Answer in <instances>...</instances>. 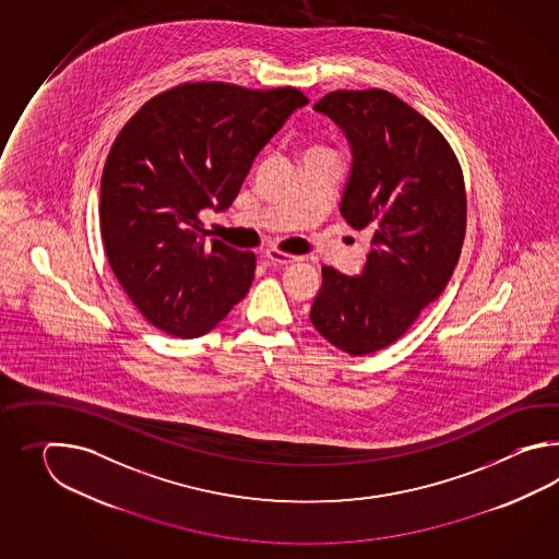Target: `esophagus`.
<instances>
[{
  "label": "esophagus",
  "mask_w": 559,
  "mask_h": 559,
  "mask_svg": "<svg viewBox=\"0 0 559 559\" xmlns=\"http://www.w3.org/2000/svg\"><path fill=\"white\" fill-rule=\"evenodd\" d=\"M265 258H267V262L275 263V265H287V263H294L299 260L297 255H289V253L277 250L265 251Z\"/></svg>",
  "instance_id": "34e87169"
}]
</instances>
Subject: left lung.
I'll list each match as a JSON object with an SVG mask.
<instances>
[{"mask_svg":"<svg viewBox=\"0 0 559 559\" xmlns=\"http://www.w3.org/2000/svg\"><path fill=\"white\" fill-rule=\"evenodd\" d=\"M313 111L349 143L340 212L371 241L359 274L321 267L309 320L337 349L366 356L402 337L450 282L465 236L464 176L440 131L390 92H332Z\"/></svg>","mask_w":559,"mask_h":559,"instance_id":"1","label":"left lung"}]
</instances>
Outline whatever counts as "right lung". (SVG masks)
<instances>
[{"label": "right lung", "instance_id": "obj_1", "mask_svg": "<svg viewBox=\"0 0 559 559\" xmlns=\"http://www.w3.org/2000/svg\"><path fill=\"white\" fill-rule=\"evenodd\" d=\"M306 104L296 87L183 84L119 131L102 176V239L119 284L157 330L200 337L250 292L255 255L205 241L198 214L226 212L265 143Z\"/></svg>", "mask_w": 559, "mask_h": 559}]
</instances>
